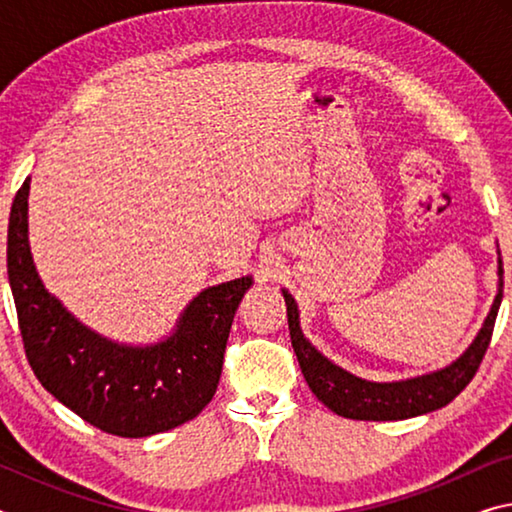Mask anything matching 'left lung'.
Returning a JSON list of instances; mask_svg holds the SVG:
<instances>
[{"instance_id":"left-lung-1","label":"left lung","mask_w":512,"mask_h":512,"mask_svg":"<svg viewBox=\"0 0 512 512\" xmlns=\"http://www.w3.org/2000/svg\"><path fill=\"white\" fill-rule=\"evenodd\" d=\"M501 277H504V266H501L499 257V293L492 302V309L485 318L481 332L476 334V339L461 357L443 370L404 381H386V384L354 377L348 370L334 366L332 361L323 357L302 334L296 300L291 298L289 291H282L284 302H287L291 345L311 393L327 409L350 420H406L447 406L470 384L485 357V350H488L501 305V289H504Z\"/></svg>"}]
</instances>
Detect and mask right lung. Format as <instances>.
<instances>
[{"mask_svg":"<svg viewBox=\"0 0 512 512\" xmlns=\"http://www.w3.org/2000/svg\"><path fill=\"white\" fill-rule=\"evenodd\" d=\"M29 178L8 219V282L22 343L40 384L112 436L144 438L196 418L216 393L232 318L253 277L216 284L189 302L169 339L121 345L79 323L38 277L29 248Z\"/></svg>","mask_w":512,"mask_h":512,"instance_id":"add662e5","label":"right lung"}]
</instances>
